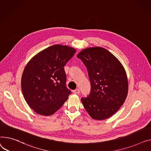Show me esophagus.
<instances>
[{
    "label": "esophagus",
    "mask_w": 151,
    "mask_h": 151,
    "mask_svg": "<svg viewBox=\"0 0 151 151\" xmlns=\"http://www.w3.org/2000/svg\"><path fill=\"white\" fill-rule=\"evenodd\" d=\"M73 93H74V94H78L79 93H80V90L79 89H76V90H74L73 91Z\"/></svg>",
    "instance_id": "34e87169"
}]
</instances>
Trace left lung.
<instances>
[{
  "label": "left lung",
  "instance_id": "obj_1",
  "mask_svg": "<svg viewBox=\"0 0 151 151\" xmlns=\"http://www.w3.org/2000/svg\"><path fill=\"white\" fill-rule=\"evenodd\" d=\"M86 67L91 91L82 97L84 108L94 119H107L124 102L128 93L126 70L111 52L101 47L86 48L77 55Z\"/></svg>",
  "mask_w": 151,
  "mask_h": 151
}]
</instances>
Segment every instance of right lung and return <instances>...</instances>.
Returning <instances> with one entry per match:
<instances>
[{"label":"right lung","mask_w":151,"mask_h":151,"mask_svg":"<svg viewBox=\"0 0 151 151\" xmlns=\"http://www.w3.org/2000/svg\"><path fill=\"white\" fill-rule=\"evenodd\" d=\"M76 52L55 44L34 56L26 65L21 78L25 101L38 114L49 116L57 111L71 93L66 86L64 66Z\"/></svg>","instance_id":"right-lung-1"}]
</instances>
